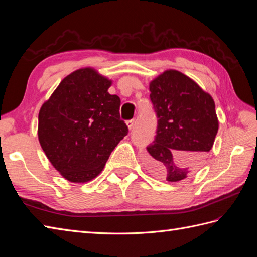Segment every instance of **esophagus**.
I'll use <instances>...</instances> for the list:
<instances>
[{"instance_id":"1","label":"esophagus","mask_w":257,"mask_h":257,"mask_svg":"<svg viewBox=\"0 0 257 257\" xmlns=\"http://www.w3.org/2000/svg\"><path fill=\"white\" fill-rule=\"evenodd\" d=\"M125 123H127V125H128L129 130H132V129L134 128L135 123H136V120H135V119H130V120H127V121H125Z\"/></svg>"}]
</instances>
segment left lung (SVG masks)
<instances>
[{"mask_svg": "<svg viewBox=\"0 0 257 257\" xmlns=\"http://www.w3.org/2000/svg\"><path fill=\"white\" fill-rule=\"evenodd\" d=\"M149 88L158 124L145 163L158 178L177 182L198 170L212 149L219 130L215 103L178 70H166Z\"/></svg>", "mask_w": 257, "mask_h": 257, "instance_id": "left-lung-1", "label": "left lung"}]
</instances>
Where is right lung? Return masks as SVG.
Masks as SVG:
<instances>
[{"label": "right lung", "instance_id": "add662e5", "mask_svg": "<svg viewBox=\"0 0 257 257\" xmlns=\"http://www.w3.org/2000/svg\"><path fill=\"white\" fill-rule=\"evenodd\" d=\"M111 80L92 68L65 77L38 113V140L53 167L70 182L99 174L128 127L120 119V98Z\"/></svg>", "mask_w": 257, "mask_h": 257}]
</instances>
